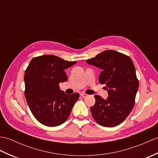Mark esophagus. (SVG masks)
Instances as JSON below:
<instances>
[{
  "label": "esophagus",
  "mask_w": 158,
  "mask_h": 158,
  "mask_svg": "<svg viewBox=\"0 0 158 158\" xmlns=\"http://www.w3.org/2000/svg\"><path fill=\"white\" fill-rule=\"evenodd\" d=\"M81 97L83 98H86V97L87 96V94H85V93L81 94Z\"/></svg>",
  "instance_id": "esophagus-1"
}]
</instances>
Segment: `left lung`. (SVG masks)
Listing matches in <instances>:
<instances>
[{
    "label": "left lung",
    "instance_id": "1",
    "mask_svg": "<svg viewBox=\"0 0 158 158\" xmlns=\"http://www.w3.org/2000/svg\"><path fill=\"white\" fill-rule=\"evenodd\" d=\"M102 69L99 82L105 84L108 98L96 95L90 108L94 119L100 125L113 127L127 118L133 110L139 81L131 58L115 50H108L86 60Z\"/></svg>",
    "mask_w": 158,
    "mask_h": 158
}]
</instances>
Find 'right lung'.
I'll list each match as a JSON object with an SVG mask.
<instances>
[{"instance_id": "add662e5", "label": "right lung", "mask_w": 158, "mask_h": 158, "mask_svg": "<svg viewBox=\"0 0 158 158\" xmlns=\"http://www.w3.org/2000/svg\"><path fill=\"white\" fill-rule=\"evenodd\" d=\"M54 55L33 58L24 75L25 96L33 115L47 127H56L69 118L78 93L66 94L59 83L67 81L64 70L76 63Z\"/></svg>"}]
</instances>
